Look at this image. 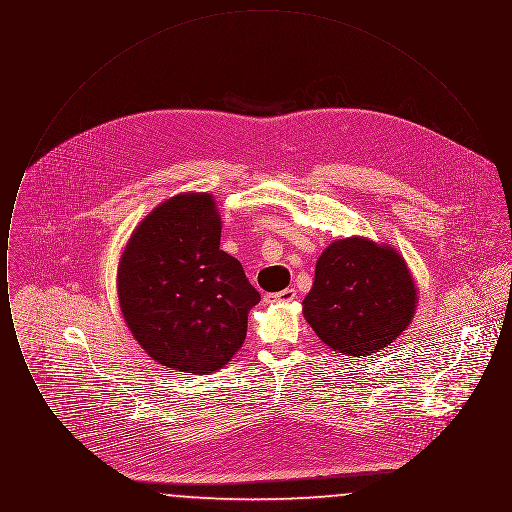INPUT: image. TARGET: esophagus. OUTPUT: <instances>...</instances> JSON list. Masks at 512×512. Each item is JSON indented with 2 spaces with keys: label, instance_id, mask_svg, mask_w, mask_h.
<instances>
[{
  "label": "esophagus",
  "instance_id": "obj_1",
  "mask_svg": "<svg viewBox=\"0 0 512 512\" xmlns=\"http://www.w3.org/2000/svg\"><path fill=\"white\" fill-rule=\"evenodd\" d=\"M295 297H297V293H295L293 288H286V290H282V292L268 293L267 295L268 301H282V303L293 301Z\"/></svg>",
  "mask_w": 512,
  "mask_h": 512
}]
</instances>
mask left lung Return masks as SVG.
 <instances>
[{
    "label": "left lung",
    "instance_id": "obj_1",
    "mask_svg": "<svg viewBox=\"0 0 512 512\" xmlns=\"http://www.w3.org/2000/svg\"><path fill=\"white\" fill-rule=\"evenodd\" d=\"M416 309L405 259L386 244L345 238L318 257L303 317L320 340L347 357L376 353L401 336Z\"/></svg>",
    "mask_w": 512,
    "mask_h": 512
}]
</instances>
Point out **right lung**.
Masks as SVG:
<instances>
[{
    "label": "right lung",
    "mask_w": 512,
    "mask_h": 512,
    "mask_svg": "<svg viewBox=\"0 0 512 512\" xmlns=\"http://www.w3.org/2000/svg\"><path fill=\"white\" fill-rule=\"evenodd\" d=\"M117 290L132 336L159 365L207 374L242 347L261 301L238 259L220 249L213 195L157 205L122 251Z\"/></svg>",
    "instance_id": "right-lung-1"
}]
</instances>
